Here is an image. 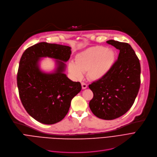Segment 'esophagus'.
<instances>
[{"label":"esophagus","mask_w":157,"mask_h":157,"mask_svg":"<svg viewBox=\"0 0 157 157\" xmlns=\"http://www.w3.org/2000/svg\"><path fill=\"white\" fill-rule=\"evenodd\" d=\"M81 85H82V88L83 89H86L87 87V84H86V83H84V82H82V83H81Z\"/></svg>","instance_id":"esophagus-1"}]
</instances>
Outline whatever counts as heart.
I'll return each instance as SVG.
<instances>
[{
  "instance_id": "obj_1",
  "label": "heart",
  "mask_w": 157,
  "mask_h": 157,
  "mask_svg": "<svg viewBox=\"0 0 157 157\" xmlns=\"http://www.w3.org/2000/svg\"><path fill=\"white\" fill-rule=\"evenodd\" d=\"M114 61V52L102 46L89 48L78 54L75 63L70 62L68 70L77 79L82 77L87 71V77L93 80L103 77L108 73Z\"/></svg>"
}]
</instances>
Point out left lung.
Wrapping results in <instances>:
<instances>
[{"mask_svg":"<svg viewBox=\"0 0 157 157\" xmlns=\"http://www.w3.org/2000/svg\"><path fill=\"white\" fill-rule=\"evenodd\" d=\"M107 43L119 54L105 75L89 85L93 93L89 107L96 117L112 120L124 114L135 101L140 84V64L128 43L113 40Z\"/></svg>","mask_w":157,"mask_h":157,"instance_id":"8db88e82","label":"left lung"}]
</instances>
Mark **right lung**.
<instances>
[{
  "instance_id": "add662e5",
  "label": "right lung",
  "mask_w": 157,
  "mask_h": 157,
  "mask_svg": "<svg viewBox=\"0 0 157 157\" xmlns=\"http://www.w3.org/2000/svg\"><path fill=\"white\" fill-rule=\"evenodd\" d=\"M71 53L68 46L41 42L29 47L22 54L17 73L20 98L27 113L46 124L61 121L71 101L82 89L79 82H73L63 73ZM57 59L54 73L45 74L39 68L41 57Z\"/></svg>"
}]
</instances>
